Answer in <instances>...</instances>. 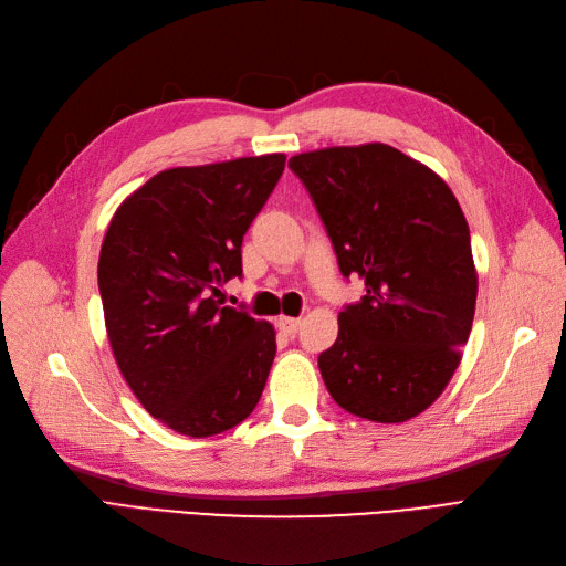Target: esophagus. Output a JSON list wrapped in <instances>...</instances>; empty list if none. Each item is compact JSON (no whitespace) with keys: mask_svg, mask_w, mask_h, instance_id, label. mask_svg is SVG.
I'll list each match as a JSON object with an SVG mask.
<instances>
[{"mask_svg":"<svg viewBox=\"0 0 566 566\" xmlns=\"http://www.w3.org/2000/svg\"><path fill=\"white\" fill-rule=\"evenodd\" d=\"M300 325H302L300 318H287V316L279 318V328H281V333L287 335V337H295V335L300 333Z\"/></svg>","mask_w":566,"mask_h":566,"instance_id":"esophagus-1","label":"esophagus"}]
</instances>
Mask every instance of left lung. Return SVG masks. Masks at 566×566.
<instances>
[{
    "label": "left lung",
    "instance_id": "8db88e82",
    "mask_svg": "<svg viewBox=\"0 0 566 566\" xmlns=\"http://www.w3.org/2000/svg\"><path fill=\"white\" fill-rule=\"evenodd\" d=\"M328 231L342 276L366 283L318 356L337 406L403 422L432 406L472 331L476 271L470 229L439 175L387 144L290 158Z\"/></svg>",
    "mask_w": 566,
    "mask_h": 566
}]
</instances>
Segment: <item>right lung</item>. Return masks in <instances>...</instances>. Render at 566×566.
Segmentation results:
<instances>
[{"instance_id":"obj_1","label":"right lung","mask_w":566,"mask_h":566,"mask_svg":"<svg viewBox=\"0 0 566 566\" xmlns=\"http://www.w3.org/2000/svg\"><path fill=\"white\" fill-rule=\"evenodd\" d=\"M283 167L271 153L165 169L111 219L98 256L111 349L134 397L179 434L227 432L262 397L273 325L217 295L243 276V235Z\"/></svg>"}]
</instances>
